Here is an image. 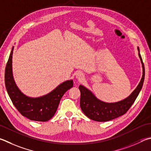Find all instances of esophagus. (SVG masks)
Returning <instances> with one entry per match:
<instances>
[{"instance_id": "1", "label": "esophagus", "mask_w": 151, "mask_h": 151, "mask_svg": "<svg viewBox=\"0 0 151 151\" xmlns=\"http://www.w3.org/2000/svg\"><path fill=\"white\" fill-rule=\"evenodd\" d=\"M76 78H77L79 81H82L84 78V75H83V73L78 72L76 74Z\"/></svg>"}]
</instances>
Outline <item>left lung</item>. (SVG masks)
I'll list each match as a JSON object with an SVG mask.
<instances>
[{
	"instance_id": "8db88e82",
	"label": "left lung",
	"mask_w": 151,
	"mask_h": 151,
	"mask_svg": "<svg viewBox=\"0 0 151 151\" xmlns=\"http://www.w3.org/2000/svg\"><path fill=\"white\" fill-rule=\"evenodd\" d=\"M137 50L142 64V76L138 86L124 100L113 103L104 102L98 99L94 94L86 87L83 85L79 86V90L81 91V108L83 113L88 118L96 122H108L123 116L131 108L141 91L145 79V67L139 47H137Z\"/></svg>"
}]
</instances>
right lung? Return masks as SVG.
<instances>
[{
	"label": "right lung",
	"instance_id": "add662e5",
	"mask_svg": "<svg viewBox=\"0 0 151 151\" xmlns=\"http://www.w3.org/2000/svg\"><path fill=\"white\" fill-rule=\"evenodd\" d=\"M13 50L14 46L5 68V86L8 94L16 108L23 116L32 121L47 122L55 114L63 96L73 86V80L63 82L51 92L42 96H27L19 90L14 80L12 65Z\"/></svg>",
	"mask_w": 151,
	"mask_h": 151
}]
</instances>
